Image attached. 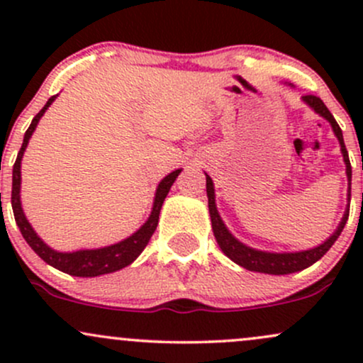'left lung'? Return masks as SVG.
<instances>
[{"instance_id":"1","label":"left lung","mask_w":363,"mask_h":363,"mask_svg":"<svg viewBox=\"0 0 363 363\" xmlns=\"http://www.w3.org/2000/svg\"><path fill=\"white\" fill-rule=\"evenodd\" d=\"M302 101L311 106L312 109L318 112L319 116H323L324 119L329 121V124L333 126V131H335L336 138H338L341 145V153H343L345 165H347V176H348V196L350 191H352V165H350V158L347 147H345L343 141V133H341V128L336 123V119L333 118V114L329 109L324 106V102L320 101L315 95H303ZM206 194H208V208H210V216H211V228H213V234L216 242H218L220 249H222L225 256L230 257L232 261L237 262L242 268L249 269V272H257V273H268V274H289L295 272H302V269L309 268L311 264H314L315 261H319L320 257L326 254L331 245L336 242L341 230H343L345 223L348 220L350 206L345 211L343 218L338 225V228L335 230L326 242H323L318 247L309 249V251H301V252H264L257 251V249L247 247L242 242L235 239L234 235L228 232V228L225 227V223L220 218L218 211H216L215 205V189H213V181H211L210 176H206Z\"/></svg>"}]
</instances>
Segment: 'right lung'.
<instances>
[{
	"label": "right lung",
	"instance_id": "add662e5",
	"mask_svg": "<svg viewBox=\"0 0 363 363\" xmlns=\"http://www.w3.org/2000/svg\"><path fill=\"white\" fill-rule=\"evenodd\" d=\"M56 99V95H52L49 99L48 104L39 111V114L32 119L30 126H28L27 131H25L22 148H20L18 157H16L15 165H13V184H11V208H13L15 222L18 225L20 232H22L23 239L27 240V244L34 249L37 256L40 259H44L48 264H51L52 268L60 269L62 273L73 274V277H101V274L114 273L118 269L126 268L128 264H131L136 257L140 256L141 251L147 247L150 237L155 232L158 225V215H160V208L164 205L165 196L169 194L170 186L174 184L179 174H181V169L170 172L167 177H164L160 181V184L157 187L155 193V201H153L152 213H150L148 220L141 225L140 230H136L135 234L129 235L128 239L121 240L118 244L107 245V247L101 249H83V251H74V252H57L54 249L49 247L48 244L43 242L39 235L35 234L34 228L30 227L28 220L25 218L22 203H20V182H22V177H20V164H22V157L25 148H27L28 140H30L32 133L37 128V123L43 118L44 112L48 111V107L51 106Z\"/></svg>",
	"mask_w": 363,
	"mask_h": 363
}]
</instances>
